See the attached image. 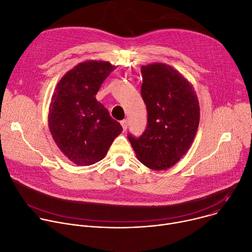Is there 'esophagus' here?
I'll return each instance as SVG.
<instances>
[{"label":"esophagus","instance_id":"34e87169","mask_svg":"<svg viewBox=\"0 0 252 252\" xmlns=\"http://www.w3.org/2000/svg\"><path fill=\"white\" fill-rule=\"evenodd\" d=\"M120 123H121V125L123 127V130L126 131V129L128 128V120H122Z\"/></svg>","mask_w":252,"mask_h":252}]
</instances>
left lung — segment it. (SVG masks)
Masks as SVG:
<instances>
[{"label":"left lung","instance_id":"obj_1","mask_svg":"<svg viewBox=\"0 0 252 252\" xmlns=\"http://www.w3.org/2000/svg\"><path fill=\"white\" fill-rule=\"evenodd\" d=\"M141 96L147 109L145 131L128 134L137 158L148 168L166 170L187 152L199 125V103L191 84L172 67H141Z\"/></svg>","mask_w":252,"mask_h":252}]
</instances>
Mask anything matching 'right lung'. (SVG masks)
Listing matches in <instances>:
<instances>
[{"instance_id":"add662e5","label":"right lung","mask_w":252,"mask_h":252,"mask_svg":"<svg viewBox=\"0 0 252 252\" xmlns=\"http://www.w3.org/2000/svg\"><path fill=\"white\" fill-rule=\"evenodd\" d=\"M114 69L109 62L80 63L56 87L49 128L60 150L77 165L88 166L102 160L123 130L95 97Z\"/></svg>"}]
</instances>
